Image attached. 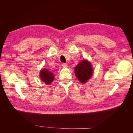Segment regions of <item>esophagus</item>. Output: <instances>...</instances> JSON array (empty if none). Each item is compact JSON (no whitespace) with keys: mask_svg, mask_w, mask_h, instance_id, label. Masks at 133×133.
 I'll return each mask as SVG.
<instances>
[{"mask_svg":"<svg viewBox=\"0 0 133 133\" xmlns=\"http://www.w3.org/2000/svg\"><path fill=\"white\" fill-rule=\"evenodd\" d=\"M62 66H63V68H66L68 67V65H67V64H66V63H63Z\"/></svg>","mask_w":133,"mask_h":133,"instance_id":"34e87169","label":"esophagus"}]
</instances>
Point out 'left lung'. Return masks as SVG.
<instances>
[{"label":"left lung","mask_w":133,"mask_h":133,"mask_svg":"<svg viewBox=\"0 0 133 133\" xmlns=\"http://www.w3.org/2000/svg\"><path fill=\"white\" fill-rule=\"evenodd\" d=\"M93 71L90 62L84 60L79 63L75 68V74L79 81L86 83L91 76Z\"/></svg>","instance_id":"obj_1"}]
</instances>
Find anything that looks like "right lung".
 <instances>
[{
	"instance_id": "obj_1",
	"label": "right lung",
	"mask_w": 133,
	"mask_h": 133,
	"mask_svg": "<svg viewBox=\"0 0 133 133\" xmlns=\"http://www.w3.org/2000/svg\"><path fill=\"white\" fill-rule=\"evenodd\" d=\"M40 76H41L42 81L46 84H50L54 79L53 74L46 69H42L41 71Z\"/></svg>"
}]
</instances>
